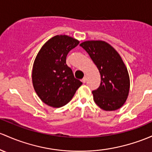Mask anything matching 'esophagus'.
Returning a JSON list of instances; mask_svg holds the SVG:
<instances>
[{
  "instance_id": "1",
  "label": "esophagus",
  "mask_w": 152,
  "mask_h": 152,
  "mask_svg": "<svg viewBox=\"0 0 152 152\" xmlns=\"http://www.w3.org/2000/svg\"><path fill=\"white\" fill-rule=\"evenodd\" d=\"M86 81H87V76H85L82 79V82L83 83H86Z\"/></svg>"
}]
</instances>
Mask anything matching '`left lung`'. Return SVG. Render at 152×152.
<instances>
[{
  "label": "left lung",
  "mask_w": 152,
  "mask_h": 152,
  "mask_svg": "<svg viewBox=\"0 0 152 152\" xmlns=\"http://www.w3.org/2000/svg\"><path fill=\"white\" fill-rule=\"evenodd\" d=\"M80 46L87 52L100 73V85L92 91L95 103L106 111L121 108L128 96L130 79L119 53L104 41H85Z\"/></svg>",
  "instance_id": "1"
}]
</instances>
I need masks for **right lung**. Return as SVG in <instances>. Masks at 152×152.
<instances>
[{
  "label": "right lung",
  "instance_id": "1",
  "mask_svg": "<svg viewBox=\"0 0 152 152\" xmlns=\"http://www.w3.org/2000/svg\"><path fill=\"white\" fill-rule=\"evenodd\" d=\"M79 41L67 35H56L42 47L34 60L32 84L45 104L53 107L66 105L82 82L66 65V56Z\"/></svg>",
  "mask_w": 152,
  "mask_h": 152
}]
</instances>
